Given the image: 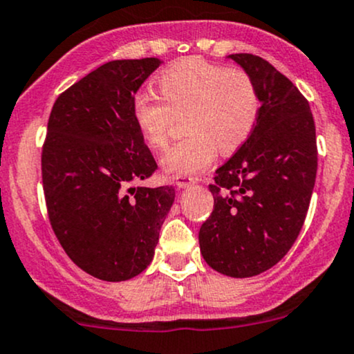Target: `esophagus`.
Segmentation results:
<instances>
[{"label":"esophagus","instance_id":"esophagus-1","mask_svg":"<svg viewBox=\"0 0 354 354\" xmlns=\"http://www.w3.org/2000/svg\"><path fill=\"white\" fill-rule=\"evenodd\" d=\"M174 182H176L178 189H185V187H189L190 184H195V178L190 176H177L174 177Z\"/></svg>","mask_w":354,"mask_h":354}]
</instances>
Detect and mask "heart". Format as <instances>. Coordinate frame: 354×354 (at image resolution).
<instances>
[{
	"instance_id": "heart-1",
	"label": "heart",
	"mask_w": 354,
	"mask_h": 354,
	"mask_svg": "<svg viewBox=\"0 0 354 354\" xmlns=\"http://www.w3.org/2000/svg\"><path fill=\"white\" fill-rule=\"evenodd\" d=\"M162 102L147 93L132 99V118L144 142L164 149L177 119L185 137L162 157L169 176H190L209 167L215 152L232 153L252 136L260 115V93L243 68L201 57L174 62L156 77Z\"/></svg>"
}]
</instances>
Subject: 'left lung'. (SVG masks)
<instances>
[{
    "label": "left lung",
    "instance_id": "8db88e82",
    "mask_svg": "<svg viewBox=\"0 0 354 354\" xmlns=\"http://www.w3.org/2000/svg\"><path fill=\"white\" fill-rule=\"evenodd\" d=\"M228 57L255 79L261 107L247 142L215 170L214 210L198 243L212 268L247 278L277 265L300 235L317 178V131L306 97L280 71L255 54Z\"/></svg>",
    "mask_w": 354,
    "mask_h": 354
}]
</instances>
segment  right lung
I'll use <instances>...</instances> for the list:
<instances>
[{
  "mask_svg": "<svg viewBox=\"0 0 354 354\" xmlns=\"http://www.w3.org/2000/svg\"><path fill=\"white\" fill-rule=\"evenodd\" d=\"M159 64L106 62L57 95L49 114L41 153L49 223L69 259L104 281L147 268L176 198L174 185H132L157 169L132 99Z\"/></svg>",
  "mask_w": 354,
  "mask_h": 354,
  "instance_id": "obj_1",
  "label": "right lung"
}]
</instances>
